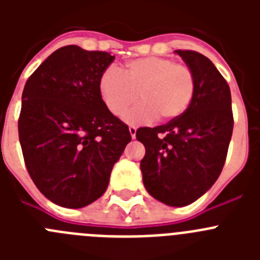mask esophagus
<instances>
[{"label": "esophagus", "instance_id": "esophagus-1", "mask_svg": "<svg viewBox=\"0 0 260 260\" xmlns=\"http://www.w3.org/2000/svg\"><path fill=\"white\" fill-rule=\"evenodd\" d=\"M128 132H130V135H132L133 139H135V137H137V128H135L134 126H130V127H128Z\"/></svg>", "mask_w": 260, "mask_h": 260}]
</instances>
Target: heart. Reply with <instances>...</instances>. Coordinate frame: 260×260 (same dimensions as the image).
<instances>
[{
    "label": "heart",
    "mask_w": 260,
    "mask_h": 260,
    "mask_svg": "<svg viewBox=\"0 0 260 260\" xmlns=\"http://www.w3.org/2000/svg\"><path fill=\"white\" fill-rule=\"evenodd\" d=\"M194 75L187 66L164 57H144L126 63L119 73L108 69L99 80V92L114 116H122L139 98L142 103L125 116L128 123H147L156 117L173 119L189 108Z\"/></svg>",
    "instance_id": "obj_1"
}]
</instances>
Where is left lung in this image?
<instances>
[{
	"mask_svg": "<svg viewBox=\"0 0 260 260\" xmlns=\"http://www.w3.org/2000/svg\"><path fill=\"white\" fill-rule=\"evenodd\" d=\"M194 75L189 108L167 125L142 127L144 187L156 201L183 207L212 187L224 167L233 133L232 96L226 80L206 56L174 50Z\"/></svg>",
	"mask_w": 260,
	"mask_h": 260,
	"instance_id": "1",
	"label": "left lung"
}]
</instances>
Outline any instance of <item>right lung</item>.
Wrapping results in <instances>:
<instances>
[{
    "label": "right lung",
    "instance_id": "obj_1",
    "mask_svg": "<svg viewBox=\"0 0 260 260\" xmlns=\"http://www.w3.org/2000/svg\"><path fill=\"white\" fill-rule=\"evenodd\" d=\"M113 61L107 52L66 45L23 89L18 132L27 171L41 194L61 207L82 208L100 198L132 141L99 92L100 77Z\"/></svg>",
    "mask_w": 260,
    "mask_h": 260
}]
</instances>
